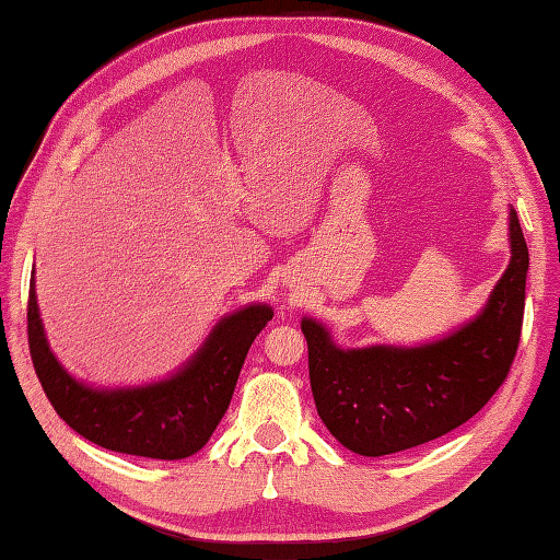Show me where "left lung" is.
I'll return each instance as SVG.
<instances>
[{
  "label": "left lung",
  "instance_id": "obj_1",
  "mask_svg": "<svg viewBox=\"0 0 560 560\" xmlns=\"http://www.w3.org/2000/svg\"><path fill=\"white\" fill-rule=\"evenodd\" d=\"M510 247L513 259L483 313L428 347L341 351L325 327L303 319L315 407L343 447L392 455L455 431L486 407L515 361L525 315L529 253L515 211Z\"/></svg>",
  "mask_w": 560,
  "mask_h": 560
}]
</instances>
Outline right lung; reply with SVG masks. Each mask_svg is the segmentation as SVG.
Returning a JSON list of instances; mask_svg holds the SVG:
<instances>
[{"mask_svg":"<svg viewBox=\"0 0 560 560\" xmlns=\"http://www.w3.org/2000/svg\"><path fill=\"white\" fill-rule=\"evenodd\" d=\"M271 315L267 305H249L221 319L205 349L165 383L98 392L71 380L47 349L31 279L28 349L47 399L79 435L125 455L183 459L205 447L217 431L245 355Z\"/></svg>","mask_w":560,"mask_h":560,"instance_id":"add662e5","label":"right lung"}]
</instances>
